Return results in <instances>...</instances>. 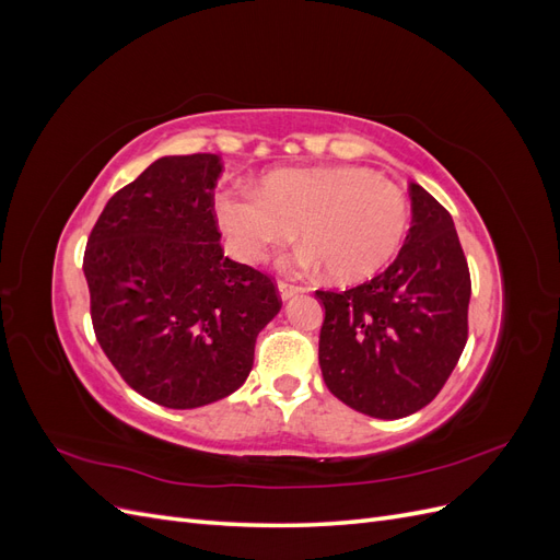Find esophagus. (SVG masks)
Instances as JSON below:
<instances>
[{
    "mask_svg": "<svg viewBox=\"0 0 560 560\" xmlns=\"http://www.w3.org/2000/svg\"><path fill=\"white\" fill-rule=\"evenodd\" d=\"M278 292H280V296L287 301V299H292V296H296V294H301V292H306V287L294 284V282H287V280H280V282H278Z\"/></svg>",
    "mask_w": 560,
    "mask_h": 560,
    "instance_id": "obj_1",
    "label": "esophagus"
}]
</instances>
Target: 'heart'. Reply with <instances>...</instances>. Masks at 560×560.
Masks as SVG:
<instances>
[{"label":"heart","mask_w":560,"mask_h":560,"mask_svg":"<svg viewBox=\"0 0 560 560\" xmlns=\"http://www.w3.org/2000/svg\"><path fill=\"white\" fill-rule=\"evenodd\" d=\"M219 219L245 261L290 243L299 229L308 243L299 261H322L331 278L350 282L395 257L409 229V200L369 167H308L268 173L257 194L224 196Z\"/></svg>","instance_id":"obj_1"}]
</instances>
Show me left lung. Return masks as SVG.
Masks as SVG:
<instances>
[{
  "label": "left lung",
  "mask_w": 560,
  "mask_h": 560,
  "mask_svg": "<svg viewBox=\"0 0 560 560\" xmlns=\"http://www.w3.org/2000/svg\"><path fill=\"white\" fill-rule=\"evenodd\" d=\"M411 210V231L383 273L315 292L325 306L322 378L350 409L385 420L442 393L467 343L471 280L453 217L420 184Z\"/></svg>",
  "instance_id": "left-lung-1"
}]
</instances>
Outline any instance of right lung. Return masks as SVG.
Wrapping results in <instances>:
<instances>
[{
  "label": "right lung",
  "instance_id": "obj_1",
  "mask_svg": "<svg viewBox=\"0 0 560 560\" xmlns=\"http://www.w3.org/2000/svg\"><path fill=\"white\" fill-rule=\"evenodd\" d=\"M217 154L165 156L97 217L83 252L91 319L121 378L167 409L238 389L282 306L276 278L219 245Z\"/></svg>",
  "mask_w": 560,
  "mask_h": 560
}]
</instances>
